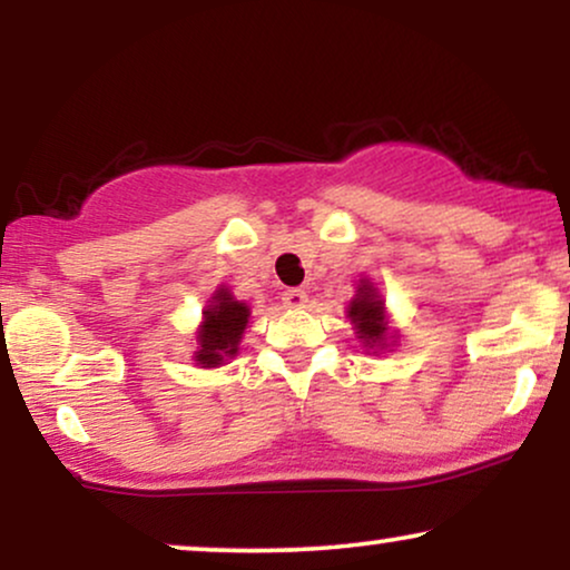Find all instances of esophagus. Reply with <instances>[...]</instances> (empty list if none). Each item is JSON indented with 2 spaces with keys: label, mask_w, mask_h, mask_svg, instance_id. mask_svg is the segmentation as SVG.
I'll use <instances>...</instances> for the list:
<instances>
[{
  "label": "esophagus",
  "mask_w": 570,
  "mask_h": 570,
  "mask_svg": "<svg viewBox=\"0 0 570 570\" xmlns=\"http://www.w3.org/2000/svg\"><path fill=\"white\" fill-rule=\"evenodd\" d=\"M283 303L287 308H303V303H306V293H303L301 287H287L283 293Z\"/></svg>",
  "instance_id": "1"
}]
</instances>
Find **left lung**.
<instances>
[{"mask_svg":"<svg viewBox=\"0 0 570 570\" xmlns=\"http://www.w3.org/2000/svg\"><path fill=\"white\" fill-rule=\"evenodd\" d=\"M347 316L353 318L357 326V334L365 345H376V342H384V303L376 293H373L371 285L357 287V298L350 303Z\"/></svg>","mask_w":570,"mask_h":570,"instance_id":"left-lung-1","label":"left lung"}]
</instances>
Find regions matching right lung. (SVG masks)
Instances as JSON below:
<instances>
[{"instance_id":"add662e5","label":"right lung","mask_w":570,"mask_h":570,"mask_svg":"<svg viewBox=\"0 0 570 570\" xmlns=\"http://www.w3.org/2000/svg\"><path fill=\"white\" fill-rule=\"evenodd\" d=\"M246 324L248 308L244 303L233 301V295L225 287H220L215 293L213 306L205 311V324H202L199 332L197 363L205 365V368H215L225 357L236 355Z\"/></svg>"}]
</instances>
